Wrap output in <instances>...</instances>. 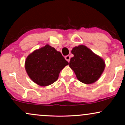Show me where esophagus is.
Listing matches in <instances>:
<instances>
[{
  "instance_id": "obj_1",
  "label": "esophagus",
  "mask_w": 125,
  "mask_h": 125,
  "mask_svg": "<svg viewBox=\"0 0 125 125\" xmlns=\"http://www.w3.org/2000/svg\"><path fill=\"white\" fill-rule=\"evenodd\" d=\"M65 59L66 60V61L68 62H70V59H71V57H70L69 55H67L65 56Z\"/></svg>"
}]
</instances>
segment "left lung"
<instances>
[{"label": "left lung", "mask_w": 125, "mask_h": 125, "mask_svg": "<svg viewBox=\"0 0 125 125\" xmlns=\"http://www.w3.org/2000/svg\"><path fill=\"white\" fill-rule=\"evenodd\" d=\"M74 56L71 59L69 66L75 73L77 79L86 84L95 82L104 72V60L83 45L74 47L72 51Z\"/></svg>", "instance_id": "8db88e82"}]
</instances>
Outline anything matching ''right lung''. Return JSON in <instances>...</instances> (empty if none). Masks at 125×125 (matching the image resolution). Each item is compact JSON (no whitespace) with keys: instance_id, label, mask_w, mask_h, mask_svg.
<instances>
[{"instance_id":"right-lung-1","label":"right lung","mask_w":125,"mask_h":125,"mask_svg":"<svg viewBox=\"0 0 125 125\" xmlns=\"http://www.w3.org/2000/svg\"><path fill=\"white\" fill-rule=\"evenodd\" d=\"M68 64L61 52L47 44L28 56L25 69L34 82L45 86L56 81L60 72Z\"/></svg>"}]
</instances>
